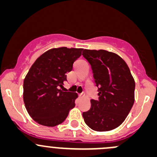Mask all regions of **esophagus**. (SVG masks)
<instances>
[{
	"label": "esophagus",
	"instance_id": "esophagus-1",
	"mask_svg": "<svg viewBox=\"0 0 157 157\" xmlns=\"http://www.w3.org/2000/svg\"><path fill=\"white\" fill-rule=\"evenodd\" d=\"M79 97H80V98H84V97H85V94H84V93H82V94H80V95H79Z\"/></svg>",
	"mask_w": 157,
	"mask_h": 157
}]
</instances>
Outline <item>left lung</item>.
<instances>
[{"label":"left lung","mask_w":157,"mask_h":157,"mask_svg":"<svg viewBox=\"0 0 157 157\" xmlns=\"http://www.w3.org/2000/svg\"><path fill=\"white\" fill-rule=\"evenodd\" d=\"M82 56L91 65L98 101L91 100V108L82 113L87 126L98 132L119 127L135 101V80L125 61L105 50L84 49Z\"/></svg>","instance_id":"left-lung-1"}]
</instances>
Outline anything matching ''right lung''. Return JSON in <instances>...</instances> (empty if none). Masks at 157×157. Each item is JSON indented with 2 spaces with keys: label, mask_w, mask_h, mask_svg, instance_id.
Returning <instances> with one entry per match:
<instances>
[{
  "label": "right lung",
  "mask_w": 157,
  "mask_h": 157,
  "mask_svg": "<svg viewBox=\"0 0 157 157\" xmlns=\"http://www.w3.org/2000/svg\"><path fill=\"white\" fill-rule=\"evenodd\" d=\"M82 48L60 47L42 53L34 62L24 80L26 109L36 122L46 127L60 124L75 106L77 93L63 92L66 74L81 56Z\"/></svg>",
  "instance_id": "1"
}]
</instances>
